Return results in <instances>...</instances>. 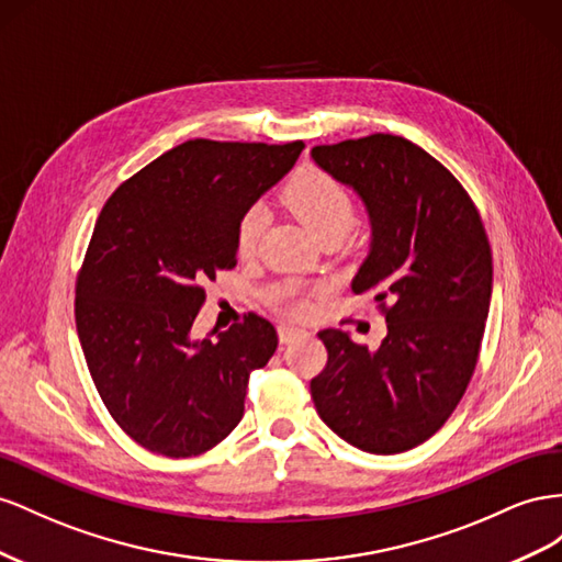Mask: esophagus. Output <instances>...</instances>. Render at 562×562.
<instances>
[{
    "label": "esophagus",
    "mask_w": 562,
    "mask_h": 562,
    "mask_svg": "<svg viewBox=\"0 0 562 562\" xmlns=\"http://www.w3.org/2000/svg\"><path fill=\"white\" fill-rule=\"evenodd\" d=\"M301 334H306L299 327H292V325H280L278 327V336H280V344H292L294 339H299Z\"/></svg>",
    "instance_id": "obj_1"
}]
</instances>
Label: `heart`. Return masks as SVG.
I'll list each match as a JSON object with an SVG mask.
<instances>
[{
    "mask_svg": "<svg viewBox=\"0 0 562 562\" xmlns=\"http://www.w3.org/2000/svg\"><path fill=\"white\" fill-rule=\"evenodd\" d=\"M284 202L296 214V218L306 226L317 239L325 235H344L352 221H356V200L352 192L336 181L334 176L319 169H303L284 188ZM263 212L254 206L237 223V251L249 256L263 228ZM272 303L284 313L299 315L308 308V301L303 296L296 282H284L280 290L272 294Z\"/></svg>",
    "mask_w": 562,
    "mask_h": 562,
    "instance_id": "obj_1",
    "label": "heart"
}]
</instances>
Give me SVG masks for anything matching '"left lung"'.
Segmentation results:
<instances>
[{"mask_svg": "<svg viewBox=\"0 0 562 562\" xmlns=\"http://www.w3.org/2000/svg\"><path fill=\"white\" fill-rule=\"evenodd\" d=\"M313 162L352 188L372 226L352 292H372L389 334L376 350L323 329L327 364L311 381L336 436L397 454L436 432L467 391L492 299V251L469 192L416 143L372 134L315 146Z\"/></svg>", "mask_w": 562, "mask_h": 562, "instance_id": "left-lung-1", "label": "left lung"}]
</instances>
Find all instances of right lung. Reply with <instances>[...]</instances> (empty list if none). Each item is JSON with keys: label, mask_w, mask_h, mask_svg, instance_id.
<instances>
[{"label": "right lung", "mask_w": 562, "mask_h": 562, "mask_svg": "<svg viewBox=\"0 0 562 562\" xmlns=\"http://www.w3.org/2000/svg\"><path fill=\"white\" fill-rule=\"evenodd\" d=\"M303 148L186 140L124 181L95 221L77 276V334L103 405L146 450L195 457L243 419L276 327L249 313L195 339L192 323L202 284L237 263L239 218Z\"/></svg>", "instance_id": "right-lung-1"}]
</instances>
